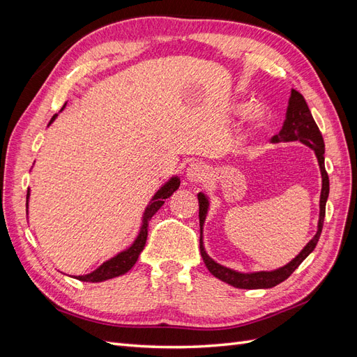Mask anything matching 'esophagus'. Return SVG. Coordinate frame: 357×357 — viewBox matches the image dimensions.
<instances>
[{
  "label": "esophagus",
  "instance_id": "obj_1",
  "mask_svg": "<svg viewBox=\"0 0 357 357\" xmlns=\"http://www.w3.org/2000/svg\"><path fill=\"white\" fill-rule=\"evenodd\" d=\"M205 174H207V168H205L204 164H201V162H193V164H190L186 169V177L190 183H198L201 181Z\"/></svg>",
  "mask_w": 357,
  "mask_h": 357
}]
</instances>
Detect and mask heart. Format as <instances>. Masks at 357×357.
<instances>
[{
    "instance_id": "obj_1",
    "label": "heart",
    "mask_w": 357,
    "mask_h": 357,
    "mask_svg": "<svg viewBox=\"0 0 357 357\" xmlns=\"http://www.w3.org/2000/svg\"><path fill=\"white\" fill-rule=\"evenodd\" d=\"M247 116L250 117L252 121L259 122V121H264V119H265V116H266V110H265V107H262L261 104H253V105L248 107Z\"/></svg>"
}]
</instances>
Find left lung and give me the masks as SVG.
Returning a JSON list of instances; mask_svg holds the SVG:
<instances>
[{"label":"left lung","mask_w":357,"mask_h":357,"mask_svg":"<svg viewBox=\"0 0 357 357\" xmlns=\"http://www.w3.org/2000/svg\"><path fill=\"white\" fill-rule=\"evenodd\" d=\"M287 143V142H301L302 144L308 146L314 150L320 172H321V193H320V213H319V223H317V232L312 238L307 243V245L302 248L296 257L291 259L289 264L282 268L273 269V271H256V273H238L235 269L226 268L207 255L204 248L202 240V226L207 218L210 201L205 193H198V202H199V226H201V238H199V250L204 259L205 266L208 271L215 277L222 280V282L228 283L234 287L238 289H271L286 278L305 261V257L314 250L317 241L320 238V234L323 229V220H325L326 213V201L329 197V177L325 169V143H323V137L319 131V126L316 125L314 119L311 116V112L305 102V98L298 91L291 89L289 105L286 112V121L283 123L282 131L271 138V143Z\"/></svg>","instance_id":"obj_1"}]
</instances>
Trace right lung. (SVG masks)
<instances>
[{
    "mask_svg": "<svg viewBox=\"0 0 357 357\" xmlns=\"http://www.w3.org/2000/svg\"><path fill=\"white\" fill-rule=\"evenodd\" d=\"M67 102L63 104V107L61 109V112L66 109ZM58 117V114H53V117L50 119L49 125H52L55 122V119ZM47 125V126H49ZM180 186V178L177 176H172L165 185H162V188L155 193L150 199V202L147 204V207L143 213V218H142V226H139V231L137 238L134 240V243L129 245L125 250H122L121 253H117L116 256H113L109 261H105L102 265H100L98 268L95 269V271L86 274V275H79V277H74L80 280V282H86V283H100V282H105V280H110L119 275H123L126 274L129 269H131L135 262L138 261V256L139 253L143 252V248L146 245V240H147V228H149V222L150 219L153 218L155 213L164 205L165 199L169 198L172 193H174ZM31 192L28 189L26 192V211H28V199H29Z\"/></svg>",
    "mask_w": 357,
    "mask_h": 357,
    "instance_id": "add662e5",
    "label": "right lung"
}]
</instances>
